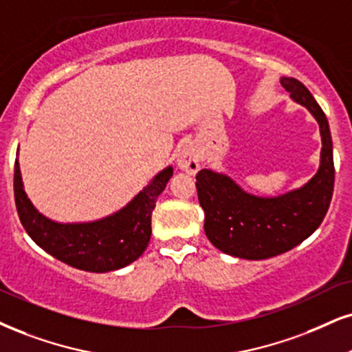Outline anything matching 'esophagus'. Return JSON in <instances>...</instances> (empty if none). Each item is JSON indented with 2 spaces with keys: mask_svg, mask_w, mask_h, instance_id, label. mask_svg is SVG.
I'll return each mask as SVG.
<instances>
[{
  "mask_svg": "<svg viewBox=\"0 0 352 352\" xmlns=\"http://www.w3.org/2000/svg\"><path fill=\"white\" fill-rule=\"evenodd\" d=\"M199 162H201V155H199L196 146L192 145L184 146L179 156H177V166L183 169V171L189 173V175H196L199 169Z\"/></svg>",
  "mask_w": 352,
  "mask_h": 352,
  "instance_id": "esophagus-1",
  "label": "esophagus"
}]
</instances>
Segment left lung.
I'll use <instances>...</instances> for the list:
<instances>
[{"instance_id": "8db88e82", "label": "left lung", "mask_w": 352, "mask_h": 352, "mask_svg": "<svg viewBox=\"0 0 352 352\" xmlns=\"http://www.w3.org/2000/svg\"><path fill=\"white\" fill-rule=\"evenodd\" d=\"M292 99L309 109L322 133V164L303 188L279 197H256L228 176L201 169L196 188L206 212L204 230L212 245L243 259H266L292 250L309 238L327 215L335 188L333 142L327 116L296 78H282Z\"/></svg>"}]
</instances>
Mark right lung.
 Wrapping results in <instances>:
<instances>
[{"instance_id":"add662e5","label":"right lung","mask_w":352,"mask_h":352,"mask_svg":"<svg viewBox=\"0 0 352 352\" xmlns=\"http://www.w3.org/2000/svg\"><path fill=\"white\" fill-rule=\"evenodd\" d=\"M168 166L117 214L88 223H56L38 214L25 196L19 163L14 164V201L28 235L60 261L88 272H109L133 263L148 246L151 212L166 188Z\"/></svg>"}]
</instances>
